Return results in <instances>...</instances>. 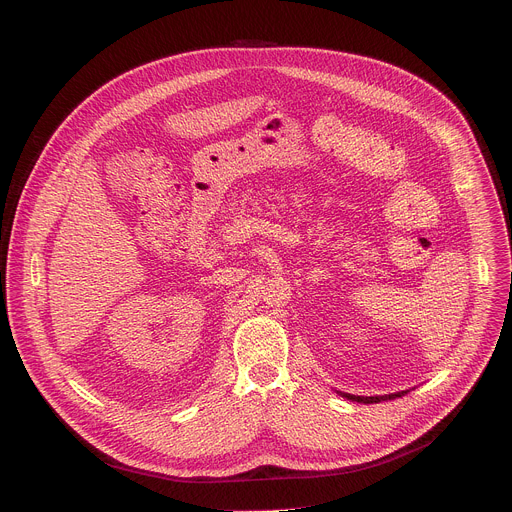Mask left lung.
Masks as SVG:
<instances>
[{
    "mask_svg": "<svg viewBox=\"0 0 512 512\" xmlns=\"http://www.w3.org/2000/svg\"><path fill=\"white\" fill-rule=\"evenodd\" d=\"M410 390H402V392H394V394H384V396H354L348 392H337L342 398H348L352 402H362V404H378V402H388V400H396L406 396Z\"/></svg>",
    "mask_w": 512,
    "mask_h": 512,
    "instance_id": "left-lung-1",
    "label": "left lung"
}]
</instances>
